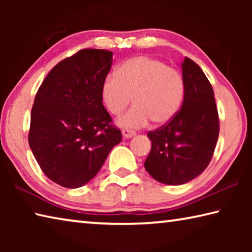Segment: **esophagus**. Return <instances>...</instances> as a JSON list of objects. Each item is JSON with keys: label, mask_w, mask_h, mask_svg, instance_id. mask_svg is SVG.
Returning <instances> with one entry per match:
<instances>
[{"label": "esophagus", "mask_w": 252, "mask_h": 252, "mask_svg": "<svg viewBox=\"0 0 252 252\" xmlns=\"http://www.w3.org/2000/svg\"><path fill=\"white\" fill-rule=\"evenodd\" d=\"M122 135H123V138L130 139V138H132V136L135 135V132L132 131V130H129V129H123L122 130Z\"/></svg>", "instance_id": "esophagus-1"}]
</instances>
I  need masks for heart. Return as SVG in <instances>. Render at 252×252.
<instances>
[{
    "label": "heart",
    "mask_w": 252,
    "mask_h": 252,
    "mask_svg": "<svg viewBox=\"0 0 252 252\" xmlns=\"http://www.w3.org/2000/svg\"><path fill=\"white\" fill-rule=\"evenodd\" d=\"M186 85L181 73L164 62L146 55L131 58L117 67L101 85L106 110L119 116L130 104L134 106L118 120L122 127H139L150 120L167 125L177 116L185 99Z\"/></svg>",
    "instance_id": "1"
}]
</instances>
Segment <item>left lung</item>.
Wrapping results in <instances>:
<instances>
[{"label":"left lung","mask_w":252,"mask_h":252,"mask_svg":"<svg viewBox=\"0 0 252 252\" xmlns=\"http://www.w3.org/2000/svg\"><path fill=\"white\" fill-rule=\"evenodd\" d=\"M185 99L171 121L148 133L152 147L144 168L157 181L180 186L201 174L210 162L219 135L215 93L197 63L181 64Z\"/></svg>","instance_id":"8db88e82"}]
</instances>
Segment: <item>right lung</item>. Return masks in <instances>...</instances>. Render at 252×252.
I'll return each instance as SVG.
<instances>
[{
  "label": "right lung",
  "mask_w": 252,
  "mask_h": 252,
  "mask_svg": "<svg viewBox=\"0 0 252 252\" xmlns=\"http://www.w3.org/2000/svg\"><path fill=\"white\" fill-rule=\"evenodd\" d=\"M112 57L79 51L49 72L34 99L29 146L45 176L62 187L87 185L121 142L101 97Z\"/></svg>",
  "instance_id": "1"
}]
</instances>
